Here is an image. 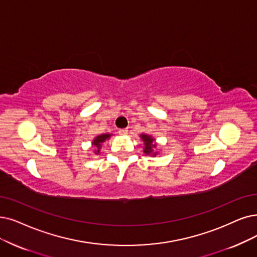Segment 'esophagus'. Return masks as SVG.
Segmentation results:
<instances>
[{"mask_svg": "<svg viewBox=\"0 0 257 257\" xmlns=\"http://www.w3.org/2000/svg\"><path fill=\"white\" fill-rule=\"evenodd\" d=\"M127 130L126 128H121V130H119V134L120 135H122V136H124V135H126L127 134Z\"/></svg>", "mask_w": 257, "mask_h": 257, "instance_id": "obj_1", "label": "esophagus"}]
</instances>
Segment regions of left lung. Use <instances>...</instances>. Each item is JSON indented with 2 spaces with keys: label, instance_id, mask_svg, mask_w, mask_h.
Wrapping results in <instances>:
<instances>
[{
  "label": "left lung",
  "instance_id": "1",
  "mask_svg": "<svg viewBox=\"0 0 257 257\" xmlns=\"http://www.w3.org/2000/svg\"><path fill=\"white\" fill-rule=\"evenodd\" d=\"M140 138L142 139L143 142H145V149H143V152H145L146 155L156 156L158 153L155 151L157 148V145L155 143V139L148 134H141Z\"/></svg>",
  "mask_w": 257,
  "mask_h": 257
}]
</instances>
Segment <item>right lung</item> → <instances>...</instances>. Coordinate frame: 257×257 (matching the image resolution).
I'll return each mask as SVG.
<instances>
[{
    "label": "right lung",
    "mask_w": 257,
    "mask_h": 257,
    "mask_svg": "<svg viewBox=\"0 0 257 257\" xmlns=\"http://www.w3.org/2000/svg\"><path fill=\"white\" fill-rule=\"evenodd\" d=\"M111 135L110 134H101V135H99V136H97L94 140H93V146L95 147L94 149H95V154H100V150H101V147H102V143L103 142H105L107 139H109V137H110Z\"/></svg>",
    "instance_id": "add662e5"
}]
</instances>
